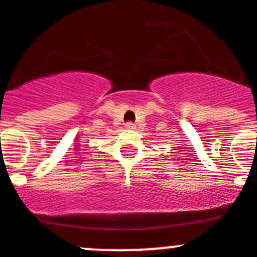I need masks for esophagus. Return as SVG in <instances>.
<instances>
[{
  "label": "esophagus",
  "instance_id": "1",
  "mask_svg": "<svg viewBox=\"0 0 257 257\" xmlns=\"http://www.w3.org/2000/svg\"><path fill=\"white\" fill-rule=\"evenodd\" d=\"M125 126H126V128H128V129H133V128H134V124L129 121V123L125 124Z\"/></svg>",
  "mask_w": 257,
  "mask_h": 257
}]
</instances>
